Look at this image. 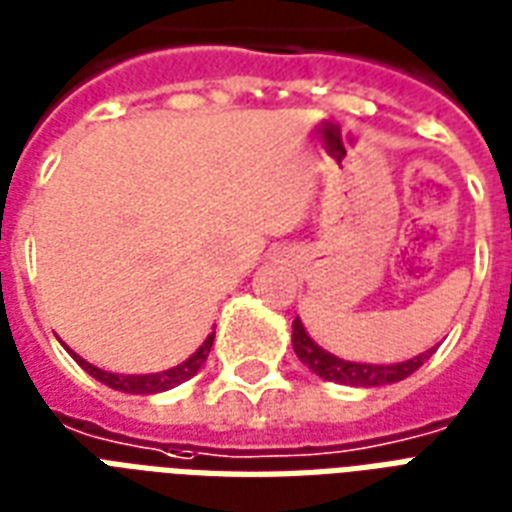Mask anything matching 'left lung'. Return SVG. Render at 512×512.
Here are the masks:
<instances>
[{"mask_svg":"<svg viewBox=\"0 0 512 512\" xmlns=\"http://www.w3.org/2000/svg\"><path fill=\"white\" fill-rule=\"evenodd\" d=\"M291 343H294V353L299 356V361L305 364L307 370L315 372L318 378L332 380V383H343V386H386V383H397V380H405L407 375L424 364L432 351H424L413 356V359L399 361V364H359V361H345L334 353L324 351L321 345L313 343V337L305 332V326L299 318H294V332H291Z\"/></svg>","mask_w":512,"mask_h":512,"instance_id":"left-lung-1","label":"left lung"}]
</instances>
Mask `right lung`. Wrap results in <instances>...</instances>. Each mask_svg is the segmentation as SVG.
Wrapping results in <instances>:
<instances>
[{"mask_svg":"<svg viewBox=\"0 0 512 512\" xmlns=\"http://www.w3.org/2000/svg\"><path fill=\"white\" fill-rule=\"evenodd\" d=\"M213 340H215V332L207 334V340L199 345L197 351L191 353L183 364L178 367H172V370H164V372H151V375H115V372H105L94 367V364H88L86 359H80L78 353H72L75 361H78L80 367L96 378L99 383H105V386L115 388V391H124V394H159V391H169V388L180 386V383H186L188 378H194L199 370H202V364L207 361V353L213 348Z\"/></svg>","mask_w":512,"mask_h":512,"instance_id":"right-lung-1","label":"right lung"}]
</instances>
